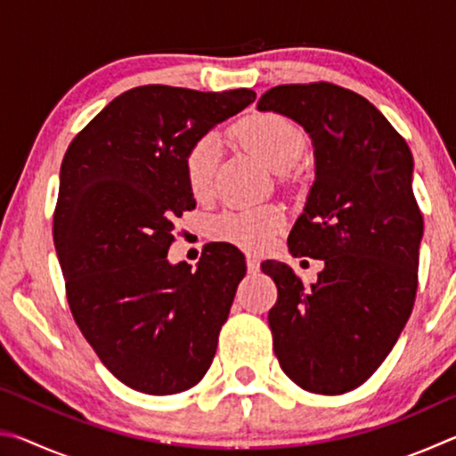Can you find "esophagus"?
<instances>
[{
  "mask_svg": "<svg viewBox=\"0 0 456 456\" xmlns=\"http://www.w3.org/2000/svg\"><path fill=\"white\" fill-rule=\"evenodd\" d=\"M245 261H247V272L256 275L259 272V259L256 256H247Z\"/></svg>",
  "mask_w": 456,
  "mask_h": 456,
  "instance_id": "esophagus-1",
  "label": "esophagus"
}]
</instances>
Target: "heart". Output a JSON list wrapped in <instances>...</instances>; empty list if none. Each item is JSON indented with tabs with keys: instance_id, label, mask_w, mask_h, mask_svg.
I'll return each instance as SVG.
<instances>
[{
	"instance_id": "1",
	"label": "heart",
	"mask_w": 456,
	"mask_h": 456,
	"mask_svg": "<svg viewBox=\"0 0 456 456\" xmlns=\"http://www.w3.org/2000/svg\"><path fill=\"white\" fill-rule=\"evenodd\" d=\"M235 134L245 149L273 171H285L305 151V134L296 122L275 112H257L237 122ZM221 159L219 138L213 133L192 138L183 157L184 179L191 192L203 199L213 191ZM285 225V215L273 205L221 213L211 223V235L245 251H264Z\"/></svg>"
}]
</instances>
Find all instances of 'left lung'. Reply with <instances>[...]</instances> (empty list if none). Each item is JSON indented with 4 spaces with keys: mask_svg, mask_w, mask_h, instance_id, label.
<instances>
[{
    "mask_svg": "<svg viewBox=\"0 0 456 456\" xmlns=\"http://www.w3.org/2000/svg\"><path fill=\"white\" fill-rule=\"evenodd\" d=\"M257 108L312 138L315 181L288 247L323 261L310 288L281 261L261 264L277 285L275 356L299 388L344 395L376 372L412 314L424 229L412 152L374 104L336 84H281Z\"/></svg>",
    "mask_w": 456,
    "mask_h": 456,
    "instance_id": "left-lung-1",
    "label": "left lung"
}]
</instances>
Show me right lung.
Returning a JSON list of instances; mask_svg holds the SVG:
<instances>
[{"label":"right lung","instance_id":"right-lung-1","mask_svg":"<svg viewBox=\"0 0 456 456\" xmlns=\"http://www.w3.org/2000/svg\"><path fill=\"white\" fill-rule=\"evenodd\" d=\"M256 100L247 88L138 86L102 108L60 167L53 245L84 338L128 388L179 395L207 374L245 277L235 245L209 243L171 265L173 221L195 209L183 157Z\"/></svg>","mask_w":456,"mask_h":456}]
</instances>
